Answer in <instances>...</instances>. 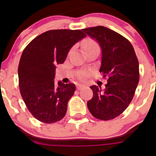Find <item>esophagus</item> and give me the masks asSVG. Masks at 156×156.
I'll use <instances>...</instances> for the list:
<instances>
[{"label":"esophagus","instance_id":"1","mask_svg":"<svg viewBox=\"0 0 156 156\" xmlns=\"http://www.w3.org/2000/svg\"><path fill=\"white\" fill-rule=\"evenodd\" d=\"M85 88V86L83 85V84H77V89L78 90H80V89H83Z\"/></svg>","mask_w":156,"mask_h":156}]
</instances>
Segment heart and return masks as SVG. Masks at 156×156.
Instances as JSON below:
<instances>
[{
  "label": "heart",
  "instance_id": "obj_1",
  "mask_svg": "<svg viewBox=\"0 0 156 156\" xmlns=\"http://www.w3.org/2000/svg\"><path fill=\"white\" fill-rule=\"evenodd\" d=\"M97 47H99V46H98V44L95 41L91 39H87V40H86V42H84L83 44V48L84 50H85V51H87V50L91 49V48H97ZM87 75H88V73H81V74H80L78 77H79L80 79L83 80L85 79L86 77L87 76Z\"/></svg>",
  "mask_w": 156,
  "mask_h": 156
}]
</instances>
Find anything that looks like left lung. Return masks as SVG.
<instances>
[{
	"instance_id": "1",
	"label": "left lung",
	"mask_w": 156,
	"mask_h": 156,
	"mask_svg": "<svg viewBox=\"0 0 156 156\" xmlns=\"http://www.w3.org/2000/svg\"><path fill=\"white\" fill-rule=\"evenodd\" d=\"M83 31L95 39L102 49L100 72L108 83L93 85V98L87 107L93 117L110 120L122 114L133 100L139 80V61L128 39L106 27L98 26Z\"/></svg>"
}]
</instances>
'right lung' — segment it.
I'll use <instances>...</instances> for the list:
<instances>
[{"mask_svg":"<svg viewBox=\"0 0 156 156\" xmlns=\"http://www.w3.org/2000/svg\"><path fill=\"white\" fill-rule=\"evenodd\" d=\"M85 37L81 30H51L37 36L23 50L18 66L20 92L39 121L51 124L65 116L76 86L54 83L55 65L63 64L69 49Z\"/></svg>","mask_w":156,"mask_h":156,"instance_id":"right-lung-1","label":"right lung"}]
</instances>
